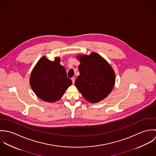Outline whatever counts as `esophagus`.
Instances as JSON below:
<instances>
[{
    "mask_svg": "<svg viewBox=\"0 0 156 156\" xmlns=\"http://www.w3.org/2000/svg\"><path fill=\"white\" fill-rule=\"evenodd\" d=\"M71 80H72V82H73V84L74 85V82H75V79L74 77L71 78Z\"/></svg>",
    "mask_w": 156,
    "mask_h": 156,
    "instance_id": "obj_1",
    "label": "esophagus"
}]
</instances>
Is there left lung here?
<instances>
[{
	"mask_svg": "<svg viewBox=\"0 0 156 156\" xmlns=\"http://www.w3.org/2000/svg\"><path fill=\"white\" fill-rule=\"evenodd\" d=\"M80 75L75 86L89 102L97 103L111 92L115 82V72L110 64L100 55L91 53L89 55H78Z\"/></svg>",
	"mask_w": 156,
	"mask_h": 156,
	"instance_id": "8db88e82",
	"label": "left lung"
}]
</instances>
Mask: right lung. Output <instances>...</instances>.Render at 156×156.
Listing matches in <instances>:
<instances>
[{"label": "right lung", "instance_id": "right-lung-1", "mask_svg": "<svg viewBox=\"0 0 156 156\" xmlns=\"http://www.w3.org/2000/svg\"><path fill=\"white\" fill-rule=\"evenodd\" d=\"M60 58L51 61L42 57L34 68L30 85L35 94L42 100L53 103L59 100L72 84L66 68L60 64Z\"/></svg>", "mask_w": 156, "mask_h": 156}]
</instances>
